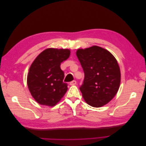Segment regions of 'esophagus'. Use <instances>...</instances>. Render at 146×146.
<instances>
[{
	"label": "esophagus",
	"mask_w": 146,
	"mask_h": 146,
	"mask_svg": "<svg viewBox=\"0 0 146 146\" xmlns=\"http://www.w3.org/2000/svg\"><path fill=\"white\" fill-rule=\"evenodd\" d=\"M76 83H77V82L76 80H73L72 82H70L69 84H70V85H76Z\"/></svg>",
	"instance_id": "esophagus-1"
}]
</instances>
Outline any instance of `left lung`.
<instances>
[{
    "mask_svg": "<svg viewBox=\"0 0 146 146\" xmlns=\"http://www.w3.org/2000/svg\"><path fill=\"white\" fill-rule=\"evenodd\" d=\"M76 55L85 74L80 87L83 99L92 107H102L115 96L120 85L117 60L109 51L96 46L78 49Z\"/></svg>",
    "mask_w": 146,
    "mask_h": 146,
    "instance_id": "8db88e82",
    "label": "left lung"
}]
</instances>
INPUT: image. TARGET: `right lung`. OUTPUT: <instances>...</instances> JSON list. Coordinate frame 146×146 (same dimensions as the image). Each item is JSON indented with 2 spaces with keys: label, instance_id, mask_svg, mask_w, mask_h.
Instances as JSON below:
<instances>
[{
  "label": "right lung",
  "instance_id": "right-lung-1",
  "mask_svg": "<svg viewBox=\"0 0 146 146\" xmlns=\"http://www.w3.org/2000/svg\"><path fill=\"white\" fill-rule=\"evenodd\" d=\"M69 49L49 48L42 51L29 69L27 85L33 98L41 105L55 106L68 90L63 82L64 74L61 63L70 55Z\"/></svg>",
  "mask_w": 146,
  "mask_h": 146
}]
</instances>
